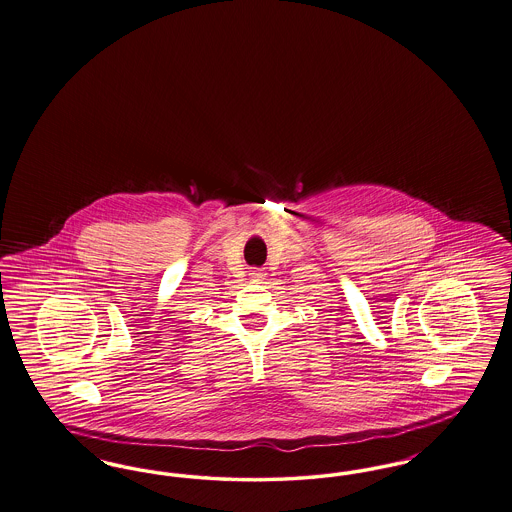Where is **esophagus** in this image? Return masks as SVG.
Masks as SVG:
<instances>
[{
  "label": "esophagus",
  "instance_id": "1",
  "mask_svg": "<svg viewBox=\"0 0 512 512\" xmlns=\"http://www.w3.org/2000/svg\"><path fill=\"white\" fill-rule=\"evenodd\" d=\"M248 275H250L254 281H260V279H264V275H266V273H264L262 269H252Z\"/></svg>",
  "mask_w": 512,
  "mask_h": 512
}]
</instances>
